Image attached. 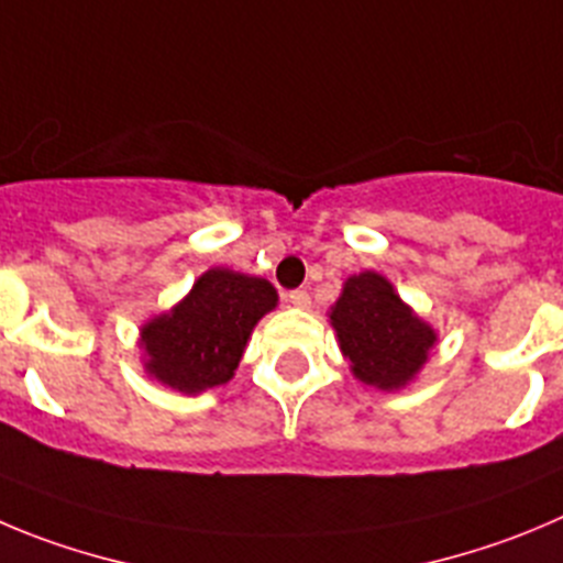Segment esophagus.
I'll return each mask as SVG.
<instances>
[{
  "label": "esophagus",
  "mask_w": 563,
  "mask_h": 563,
  "mask_svg": "<svg viewBox=\"0 0 563 563\" xmlns=\"http://www.w3.org/2000/svg\"><path fill=\"white\" fill-rule=\"evenodd\" d=\"M288 306L299 308V311H308L311 308V297H308V291H291L288 294Z\"/></svg>",
  "instance_id": "esophagus-1"
}]
</instances>
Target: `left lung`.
Listing matches in <instances>:
<instances>
[{
  "instance_id": "8db88e82",
  "label": "left lung",
  "mask_w": 563,
  "mask_h": 563,
  "mask_svg": "<svg viewBox=\"0 0 563 563\" xmlns=\"http://www.w3.org/2000/svg\"><path fill=\"white\" fill-rule=\"evenodd\" d=\"M328 319L355 380L377 391H400L417 380L439 341L433 324L372 269L346 277Z\"/></svg>"
}]
</instances>
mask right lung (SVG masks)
<instances>
[{"mask_svg": "<svg viewBox=\"0 0 563 563\" xmlns=\"http://www.w3.org/2000/svg\"><path fill=\"white\" fill-rule=\"evenodd\" d=\"M275 308L277 291L269 280L213 266L177 306L141 324L144 372L180 394L224 386L255 324Z\"/></svg>", "mask_w": 563, "mask_h": 563, "instance_id": "obj_1", "label": "right lung"}]
</instances>
